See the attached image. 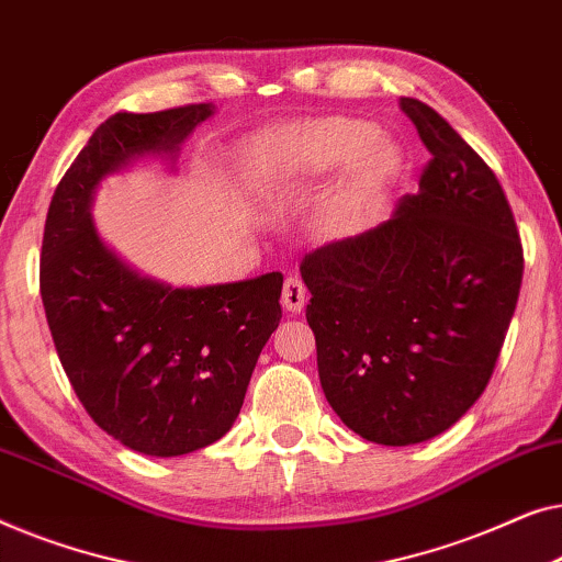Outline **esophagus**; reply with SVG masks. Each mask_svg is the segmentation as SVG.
<instances>
[{"mask_svg": "<svg viewBox=\"0 0 562 562\" xmlns=\"http://www.w3.org/2000/svg\"><path fill=\"white\" fill-rule=\"evenodd\" d=\"M305 284L297 278H288L282 284V307L290 313H300L305 307Z\"/></svg>", "mask_w": 562, "mask_h": 562, "instance_id": "1", "label": "esophagus"}]
</instances>
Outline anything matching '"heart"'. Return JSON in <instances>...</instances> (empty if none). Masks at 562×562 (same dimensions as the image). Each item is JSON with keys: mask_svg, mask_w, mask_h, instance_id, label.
<instances>
[{"mask_svg": "<svg viewBox=\"0 0 562 562\" xmlns=\"http://www.w3.org/2000/svg\"><path fill=\"white\" fill-rule=\"evenodd\" d=\"M321 205V228L328 236H351L367 226L400 176V149L367 120L326 116L270 132L255 155V188L272 193L311 183L344 168Z\"/></svg>", "mask_w": 562, "mask_h": 562, "instance_id": "heart-1", "label": "heart"}]
</instances>
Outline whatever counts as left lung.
I'll list each match as a JSON object with an SVG mask.
<instances>
[{
  "mask_svg": "<svg viewBox=\"0 0 562 562\" xmlns=\"http://www.w3.org/2000/svg\"><path fill=\"white\" fill-rule=\"evenodd\" d=\"M430 160L390 221L305 255V307L328 405L382 446L461 420L486 390L525 255L499 180L428 104L400 99Z\"/></svg>",
  "mask_w": 562,
  "mask_h": 562,
  "instance_id": "8db88e82",
  "label": "left lung"
}]
</instances>
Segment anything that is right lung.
<instances>
[{"label": "right lung", "instance_id": "right-lung-1", "mask_svg": "<svg viewBox=\"0 0 562 562\" xmlns=\"http://www.w3.org/2000/svg\"><path fill=\"white\" fill-rule=\"evenodd\" d=\"M213 104L114 114L55 188L41 295L55 351L93 423L145 456H183L224 438L259 353L280 326L282 274L170 288L142 278L101 241V180L145 155L176 157Z\"/></svg>", "mask_w": 562, "mask_h": 562}]
</instances>
